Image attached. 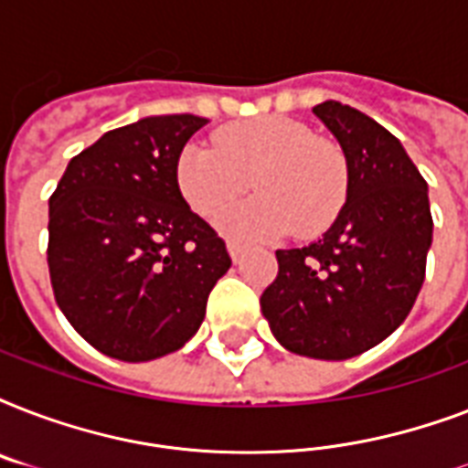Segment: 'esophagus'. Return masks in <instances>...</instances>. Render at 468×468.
Returning a JSON list of instances; mask_svg holds the SVG:
<instances>
[{
    "label": "esophagus",
    "instance_id": "esophagus-1",
    "mask_svg": "<svg viewBox=\"0 0 468 468\" xmlns=\"http://www.w3.org/2000/svg\"><path fill=\"white\" fill-rule=\"evenodd\" d=\"M228 255L233 257V262L238 264L242 260V255H245V248H242L240 242L235 240H228Z\"/></svg>",
    "mask_w": 468,
    "mask_h": 468
}]
</instances>
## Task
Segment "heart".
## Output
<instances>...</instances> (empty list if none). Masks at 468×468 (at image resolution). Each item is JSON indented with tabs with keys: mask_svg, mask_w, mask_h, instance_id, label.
<instances>
[{
	"mask_svg": "<svg viewBox=\"0 0 468 468\" xmlns=\"http://www.w3.org/2000/svg\"><path fill=\"white\" fill-rule=\"evenodd\" d=\"M250 178L258 197L218 220L233 238L267 240L292 228L301 238L318 235L347 201L349 167L340 145L286 116L228 126L213 143L194 141L176 157L179 191L204 218L234 203Z\"/></svg>",
	"mask_w": 468,
	"mask_h": 468,
	"instance_id": "b5f03b06",
	"label": "heart"
}]
</instances>
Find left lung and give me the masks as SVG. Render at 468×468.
Returning a JSON list of instances; mask_svg holds the SVG:
<instances>
[{"label": "left lung", "instance_id": "left-lung-1", "mask_svg": "<svg viewBox=\"0 0 468 468\" xmlns=\"http://www.w3.org/2000/svg\"><path fill=\"white\" fill-rule=\"evenodd\" d=\"M347 157V201L323 238L277 250L260 306L282 347L340 362L377 347L408 318L432 245L428 182L400 141L340 101L313 106Z\"/></svg>", "mask_w": 468, "mask_h": 468}]
</instances>
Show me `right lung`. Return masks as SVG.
<instances>
[{
  "label": "right lung",
  "mask_w": 468,
  "mask_h": 468,
  "mask_svg": "<svg viewBox=\"0 0 468 468\" xmlns=\"http://www.w3.org/2000/svg\"><path fill=\"white\" fill-rule=\"evenodd\" d=\"M208 121L148 116L72 157L48 201L55 301L91 347L150 362L197 335L230 255L184 201L176 157Z\"/></svg>",
  "instance_id": "right-lung-1"
}]
</instances>
